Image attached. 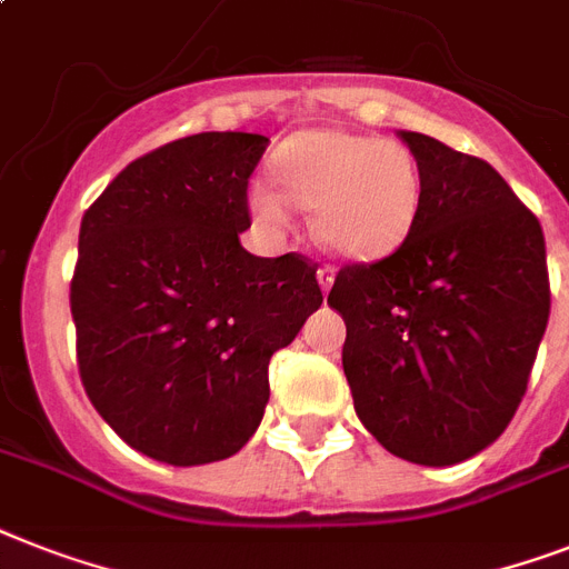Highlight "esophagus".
Masks as SVG:
<instances>
[{
  "instance_id": "obj_1",
  "label": "esophagus",
  "mask_w": 569,
  "mask_h": 569,
  "mask_svg": "<svg viewBox=\"0 0 569 569\" xmlns=\"http://www.w3.org/2000/svg\"><path fill=\"white\" fill-rule=\"evenodd\" d=\"M318 286H321V292H330L332 289V280H336V269H332V266H321V269H318Z\"/></svg>"
}]
</instances>
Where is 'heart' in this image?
I'll return each mask as SVG.
<instances>
[{"instance_id": "heart-1", "label": "heart", "mask_w": 569, "mask_h": 569, "mask_svg": "<svg viewBox=\"0 0 569 569\" xmlns=\"http://www.w3.org/2000/svg\"><path fill=\"white\" fill-rule=\"evenodd\" d=\"M277 183L257 180L251 212L262 228L286 230L295 207L312 210L318 242L345 260L395 253L423 207V174L400 142L345 131L298 133L277 151Z\"/></svg>"}]
</instances>
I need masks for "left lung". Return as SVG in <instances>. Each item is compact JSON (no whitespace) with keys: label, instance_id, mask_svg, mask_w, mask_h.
Segmentation results:
<instances>
[{"label":"left lung","instance_id":"8db88e82","mask_svg":"<svg viewBox=\"0 0 569 569\" xmlns=\"http://www.w3.org/2000/svg\"><path fill=\"white\" fill-rule=\"evenodd\" d=\"M423 174L412 233L336 274L353 409L389 452L445 468L502 436L549 321L543 230L491 163L400 131Z\"/></svg>","mask_w":569,"mask_h":569}]
</instances>
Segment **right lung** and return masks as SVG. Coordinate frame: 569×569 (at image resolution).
<instances>
[{
  "mask_svg": "<svg viewBox=\"0 0 569 569\" xmlns=\"http://www.w3.org/2000/svg\"><path fill=\"white\" fill-rule=\"evenodd\" d=\"M266 146L242 131L160 146L81 219L69 286L81 382L124 445L174 468L248 445L271 357L325 300L307 257L269 260L239 242Z\"/></svg>",
  "mask_w": 569,
  "mask_h": 569,
  "instance_id": "add662e5",
  "label": "right lung"
}]
</instances>
